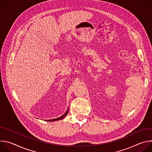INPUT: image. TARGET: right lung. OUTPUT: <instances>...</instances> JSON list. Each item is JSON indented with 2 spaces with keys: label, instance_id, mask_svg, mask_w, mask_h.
Here are the masks:
<instances>
[{
  "label": "right lung",
  "instance_id": "obj_1",
  "mask_svg": "<svg viewBox=\"0 0 152 152\" xmlns=\"http://www.w3.org/2000/svg\"><path fill=\"white\" fill-rule=\"evenodd\" d=\"M69 113V107L67 108V110L66 111V112L62 116L59 117H58L56 118H54V119H51V120H46L45 121H58V120H61L62 119H63L65 117H66L67 115V114H68Z\"/></svg>",
  "mask_w": 152,
  "mask_h": 152
}]
</instances>
